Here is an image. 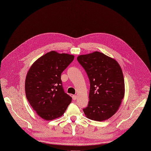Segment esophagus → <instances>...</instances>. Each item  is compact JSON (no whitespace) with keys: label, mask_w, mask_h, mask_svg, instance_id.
I'll list each match as a JSON object with an SVG mask.
<instances>
[{"label":"esophagus","mask_w":151,"mask_h":151,"mask_svg":"<svg viewBox=\"0 0 151 151\" xmlns=\"http://www.w3.org/2000/svg\"><path fill=\"white\" fill-rule=\"evenodd\" d=\"M72 98H73V100H76V99H77V96L75 95H73L72 96Z\"/></svg>","instance_id":"esophagus-1"}]
</instances>
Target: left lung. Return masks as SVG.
<instances>
[{"instance_id": "obj_1", "label": "left lung", "mask_w": 151, "mask_h": 151, "mask_svg": "<svg viewBox=\"0 0 151 151\" xmlns=\"http://www.w3.org/2000/svg\"><path fill=\"white\" fill-rule=\"evenodd\" d=\"M89 81V101L83 111L88 119L103 122L111 117L119 110L124 96L122 69L114 59L103 53L78 56Z\"/></svg>"}]
</instances>
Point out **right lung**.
<instances>
[{"mask_svg": "<svg viewBox=\"0 0 151 151\" xmlns=\"http://www.w3.org/2000/svg\"><path fill=\"white\" fill-rule=\"evenodd\" d=\"M75 56L51 51L38 58L26 76L27 99L37 114L45 120L61 117L72 101L65 92L61 74Z\"/></svg>", "mask_w": 151, "mask_h": 151, "instance_id": "obj_1", "label": "right lung"}]
</instances>
